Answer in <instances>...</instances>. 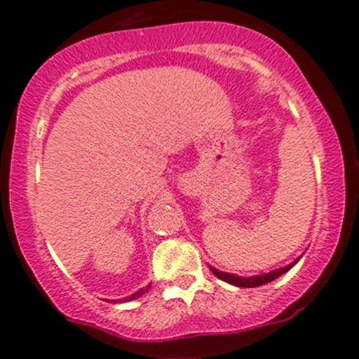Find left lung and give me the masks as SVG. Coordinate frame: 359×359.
I'll return each mask as SVG.
<instances>
[{"instance_id": "left-lung-1", "label": "left lung", "mask_w": 359, "mask_h": 359, "mask_svg": "<svg viewBox=\"0 0 359 359\" xmlns=\"http://www.w3.org/2000/svg\"><path fill=\"white\" fill-rule=\"evenodd\" d=\"M299 259H295L294 263H290V265L287 266H282V269H277L273 271H270V273H263V275H257V277H238V275H231V273H224V271H219L216 269H211V271L214 275H216L217 278L224 280V282L231 283V285H236V287H259V285H265V283L271 282V280L278 278L280 275H283L285 271H288L292 269V266L297 263Z\"/></svg>"}]
</instances>
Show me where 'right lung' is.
<instances>
[{"mask_svg":"<svg viewBox=\"0 0 359 359\" xmlns=\"http://www.w3.org/2000/svg\"><path fill=\"white\" fill-rule=\"evenodd\" d=\"M148 288H150V285H148V287H145V288H142V290L135 292V294H133V295H130V297H126L125 300H133V299H138V297H140V295H143V294H145V292L148 290Z\"/></svg>","mask_w":359,"mask_h":359,"instance_id":"obj_1","label":"right lung"}]
</instances>
